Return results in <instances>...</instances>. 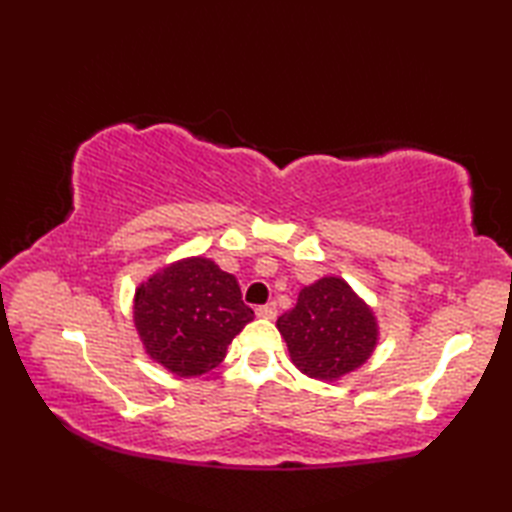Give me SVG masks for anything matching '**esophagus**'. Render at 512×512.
<instances>
[{"label":"esophagus","mask_w":512,"mask_h":512,"mask_svg":"<svg viewBox=\"0 0 512 512\" xmlns=\"http://www.w3.org/2000/svg\"><path fill=\"white\" fill-rule=\"evenodd\" d=\"M255 314L259 319H275L277 317V306H275V303H266V306H259L255 310Z\"/></svg>","instance_id":"34e87169"}]
</instances>
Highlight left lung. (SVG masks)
I'll return each instance as SVG.
<instances>
[{
	"label": "left lung",
	"mask_w": 512,
	"mask_h": 512,
	"mask_svg": "<svg viewBox=\"0 0 512 512\" xmlns=\"http://www.w3.org/2000/svg\"><path fill=\"white\" fill-rule=\"evenodd\" d=\"M277 330L301 374L332 383L369 361L378 345L374 310L341 277H321L299 292Z\"/></svg>",
	"instance_id": "1"
}]
</instances>
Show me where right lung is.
Wrapping results in <instances>:
<instances>
[{"label":"right lung","instance_id":"right-lung-1","mask_svg":"<svg viewBox=\"0 0 512 512\" xmlns=\"http://www.w3.org/2000/svg\"><path fill=\"white\" fill-rule=\"evenodd\" d=\"M253 317L235 275L202 255L160 268L134 295V325L147 356L180 378L220 365Z\"/></svg>","mask_w":512,"mask_h":512}]
</instances>
